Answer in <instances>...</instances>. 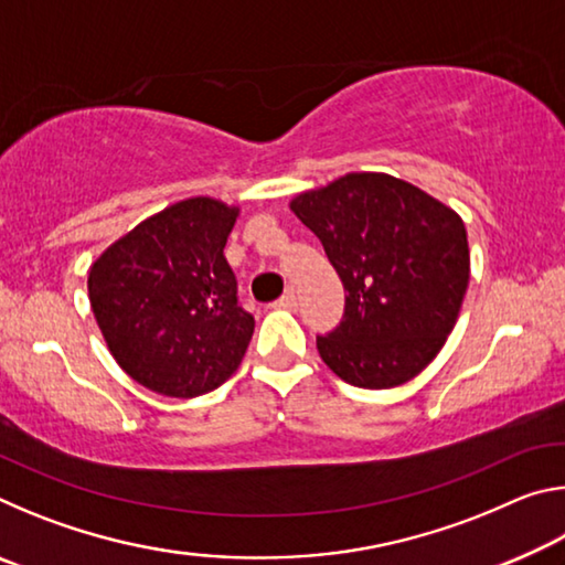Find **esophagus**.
<instances>
[{
  "instance_id": "esophagus-1",
  "label": "esophagus",
  "mask_w": 565,
  "mask_h": 565,
  "mask_svg": "<svg viewBox=\"0 0 565 565\" xmlns=\"http://www.w3.org/2000/svg\"><path fill=\"white\" fill-rule=\"evenodd\" d=\"M276 309H286V311H296V306H299V299H296V294H294V289H289L286 291L279 301L274 303Z\"/></svg>"
}]
</instances>
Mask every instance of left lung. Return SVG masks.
Segmentation results:
<instances>
[{
  "mask_svg": "<svg viewBox=\"0 0 565 565\" xmlns=\"http://www.w3.org/2000/svg\"><path fill=\"white\" fill-rule=\"evenodd\" d=\"M347 291L317 349L339 379L394 388L418 376L454 331L471 256L463 218L404 179L353 171L291 199Z\"/></svg>",
  "mask_w": 565,
  "mask_h": 565,
  "instance_id": "1",
  "label": "left lung"
}]
</instances>
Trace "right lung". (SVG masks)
Here are the masks:
<instances>
[{"label": "right lung", "mask_w": 565, "mask_h": 565, "mask_svg": "<svg viewBox=\"0 0 565 565\" xmlns=\"http://www.w3.org/2000/svg\"><path fill=\"white\" fill-rule=\"evenodd\" d=\"M238 206L194 196L117 238L89 269V301L111 356L137 384L194 398L242 363L254 317L224 256Z\"/></svg>", "instance_id": "add662e5"}]
</instances>
